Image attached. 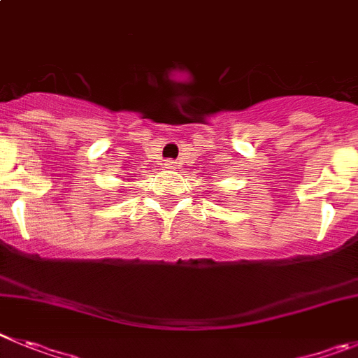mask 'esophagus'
I'll use <instances>...</instances> for the list:
<instances>
[{
    "label": "esophagus",
    "instance_id": "obj_1",
    "mask_svg": "<svg viewBox=\"0 0 358 358\" xmlns=\"http://www.w3.org/2000/svg\"><path fill=\"white\" fill-rule=\"evenodd\" d=\"M163 169H166V170L177 169V162H173V159H165V163H163Z\"/></svg>",
    "mask_w": 358,
    "mask_h": 358
}]
</instances>
